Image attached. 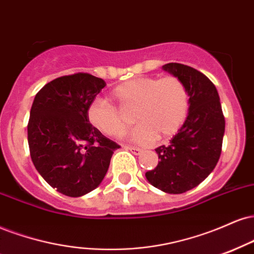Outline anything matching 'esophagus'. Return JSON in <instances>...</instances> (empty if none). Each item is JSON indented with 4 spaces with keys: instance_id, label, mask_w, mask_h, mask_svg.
I'll return each instance as SVG.
<instances>
[{
    "instance_id": "1",
    "label": "esophagus",
    "mask_w": 254,
    "mask_h": 254,
    "mask_svg": "<svg viewBox=\"0 0 254 254\" xmlns=\"http://www.w3.org/2000/svg\"><path fill=\"white\" fill-rule=\"evenodd\" d=\"M125 149L132 152L133 155H140V154H142V150H140V149H138V148H135V146H125Z\"/></svg>"
}]
</instances>
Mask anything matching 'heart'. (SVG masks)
<instances>
[{
  "label": "heart",
  "instance_id": "obj_1",
  "mask_svg": "<svg viewBox=\"0 0 254 254\" xmlns=\"http://www.w3.org/2000/svg\"><path fill=\"white\" fill-rule=\"evenodd\" d=\"M110 100H94L87 108V119L94 129L110 137H121L127 130V119L122 112L132 110V122L137 124L130 138L146 145L155 138L173 137L188 115L189 97L185 84L179 78L143 77L127 80L112 88Z\"/></svg>",
  "mask_w": 254,
  "mask_h": 254
}]
</instances>
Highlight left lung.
Wrapping results in <instances>:
<instances>
[{"label": "left lung", "instance_id": "obj_1", "mask_svg": "<svg viewBox=\"0 0 254 254\" xmlns=\"http://www.w3.org/2000/svg\"><path fill=\"white\" fill-rule=\"evenodd\" d=\"M162 68L185 84L188 116L169 144L155 149L160 162L145 177L164 193L182 194L200 185L218 163L225 117L216 87L203 73L177 63L166 64Z\"/></svg>", "mask_w": 254, "mask_h": 254}]
</instances>
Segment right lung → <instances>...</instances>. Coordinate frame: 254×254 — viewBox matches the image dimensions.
Listing matches in <instances>:
<instances>
[{"label":"right lung","mask_w":254,"mask_h":254,"mask_svg":"<svg viewBox=\"0 0 254 254\" xmlns=\"http://www.w3.org/2000/svg\"><path fill=\"white\" fill-rule=\"evenodd\" d=\"M106 82L88 73L64 75L36 93L28 122L33 164L51 187L78 197L96 189L121 148L87 119V108Z\"/></svg>","instance_id":"obj_1"}]
</instances>
